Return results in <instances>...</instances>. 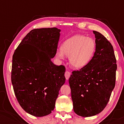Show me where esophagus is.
<instances>
[{"label": "esophagus", "mask_w": 124, "mask_h": 124, "mask_svg": "<svg viewBox=\"0 0 124 124\" xmlns=\"http://www.w3.org/2000/svg\"><path fill=\"white\" fill-rule=\"evenodd\" d=\"M70 72H69V71H66L65 72V78L67 80H68L69 78V77H70Z\"/></svg>", "instance_id": "obj_1"}]
</instances>
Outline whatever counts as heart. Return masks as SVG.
Listing matches in <instances>:
<instances>
[{
    "mask_svg": "<svg viewBox=\"0 0 124 124\" xmlns=\"http://www.w3.org/2000/svg\"><path fill=\"white\" fill-rule=\"evenodd\" d=\"M96 49V42L91 37L75 35L65 40L56 56L63 59L69 56V62L75 68H82L87 65L94 57Z\"/></svg>",
    "mask_w": 124,
    "mask_h": 124,
    "instance_id": "heart-1",
    "label": "heart"
}]
</instances>
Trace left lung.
<instances>
[{
  "label": "left lung",
  "instance_id": "left-lung-1",
  "mask_svg": "<svg viewBox=\"0 0 124 124\" xmlns=\"http://www.w3.org/2000/svg\"><path fill=\"white\" fill-rule=\"evenodd\" d=\"M96 49L90 62L72 72L69 79L73 110L82 117L101 112L115 86L116 60L111 43L99 32L93 31Z\"/></svg>",
  "mask_w": 124,
  "mask_h": 124
}]
</instances>
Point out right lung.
Instances as JSON below:
<instances>
[{
  "label": "right lung",
  "instance_id": "1",
  "mask_svg": "<svg viewBox=\"0 0 124 124\" xmlns=\"http://www.w3.org/2000/svg\"><path fill=\"white\" fill-rule=\"evenodd\" d=\"M60 31L56 28L32 30L13 54V90L23 109L33 116L51 113L65 82V67L56 65L51 61L56 53Z\"/></svg>",
  "mask_w": 124,
  "mask_h": 124
}]
</instances>
